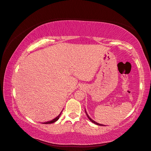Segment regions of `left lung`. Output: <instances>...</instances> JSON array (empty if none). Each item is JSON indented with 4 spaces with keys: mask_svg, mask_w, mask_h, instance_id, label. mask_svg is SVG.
<instances>
[{
    "mask_svg": "<svg viewBox=\"0 0 151 151\" xmlns=\"http://www.w3.org/2000/svg\"><path fill=\"white\" fill-rule=\"evenodd\" d=\"M85 111H86V115H87V117H88V119H89V120H90V121H91L92 122V123H95V124H97V125H100V126H103V124H99V123H97V122H95V121H93V119H91V117H89V115H88V114H87V112H86V110H85Z\"/></svg>",
    "mask_w": 151,
    "mask_h": 151,
    "instance_id": "1",
    "label": "left lung"
}]
</instances>
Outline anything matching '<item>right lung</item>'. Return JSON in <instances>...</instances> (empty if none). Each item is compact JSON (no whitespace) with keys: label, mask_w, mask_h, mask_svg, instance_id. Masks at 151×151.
Segmentation results:
<instances>
[{"label":"right lung","mask_w":151,"mask_h":151,"mask_svg":"<svg viewBox=\"0 0 151 151\" xmlns=\"http://www.w3.org/2000/svg\"><path fill=\"white\" fill-rule=\"evenodd\" d=\"M62 112H61V113L58 115V116L56 117V118H54V119H52V121H47V122H45V123H43V124H51V123H54V122H56V121H57L58 120V119H59V117H60V115H61V114H62Z\"/></svg>","instance_id":"obj_1"}]
</instances>
